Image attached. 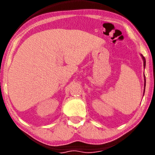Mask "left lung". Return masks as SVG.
Segmentation results:
<instances>
[{"mask_svg": "<svg viewBox=\"0 0 155 155\" xmlns=\"http://www.w3.org/2000/svg\"><path fill=\"white\" fill-rule=\"evenodd\" d=\"M142 57H143V65H144V68L145 67V65H146V61H145V57L142 56ZM145 82H146V80H145ZM144 93H145V92H144Z\"/></svg>", "mask_w": 155, "mask_h": 155, "instance_id": "left-lung-1", "label": "left lung"}]
</instances>
